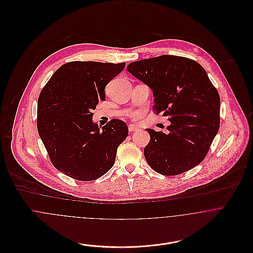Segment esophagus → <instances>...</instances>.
Wrapping results in <instances>:
<instances>
[{
    "mask_svg": "<svg viewBox=\"0 0 253 253\" xmlns=\"http://www.w3.org/2000/svg\"><path fill=\"white\" fill-rule=\"evenodd\" d=\"M138 129H139L138 126H133V125H129V126H128V130H129V132L136 131V130H138Z\"/></svg>",
    "mask_w": 253,
    "mask_h": 253,
    "instance_id": "34e87169",
    "label": "esophagus"
}]
</instances>
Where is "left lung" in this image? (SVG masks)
<instances>
[{
	"label": "left lung",
	"instance_id": "1",
	"mask_svg": "<svg viewBox=\"0 0 253 253\" xmlns=\"http://www.w3.org/2000/svg\"><path fill=\"white\" fill-rule=\"evenodd\" d=\"M155 96L154 111L169 117V133L147 128L144 156L158 173L177 175L206 158L220 126V97L208 74L193 59L161 55L127 65Z\"/></svg>",
	"mask_w": 253,
	"mask_h": 253
}]
</instances>
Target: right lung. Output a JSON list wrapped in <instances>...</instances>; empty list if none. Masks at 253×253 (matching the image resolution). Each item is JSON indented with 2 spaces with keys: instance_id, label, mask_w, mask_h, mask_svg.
Instances as JSON below:
<instances>
[{
  "instance_id": "add662e5",
  "label": "right lung",
  "mask_w": 253,
  "mask_h": 253,
  "mask_svg": "<svg viewBox=\"0 0 253 253\" xmlns=\"http://www.w3.org/2000/svg\"><path fill=\"white\" fill-rule=\"evenodd\" d=\"M126 62L72 61L59 67L38 99L37 127L51 164L76 180H95L113 167L128 128L113 119L99 128L92 110L105 100V86Z\"/></svg>"
}]
</instances>
